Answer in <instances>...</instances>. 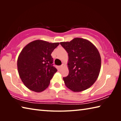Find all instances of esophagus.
Listing matches in <instances>:
<instances>
[{"label":"esophagus","mask_w":121,"mask_h":121,"mask_svg":"<svg viewBox=\"0 0 121 121\" xmlns=\"http://www.w3.org/2000/svg\"><path fill=\"white\" fill-rule=\"evenodd\" d=\"M65 64H62V65H61L59 67H60V69H62V68H63V67H65Z\"/></svg>","instance_id":"34e87169"}]
</instances>
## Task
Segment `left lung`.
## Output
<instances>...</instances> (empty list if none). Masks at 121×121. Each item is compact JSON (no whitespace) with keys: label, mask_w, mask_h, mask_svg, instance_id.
<instances>
[{"label":"left lung","mask_w":121,"mask_h":121,"mask_svg":"<svg viewBox=\"0 0 121 121\" xmlns=\"http://www.w3.org/2000/svg\"><path fill=\"white\" fill-rule=\"evenodd\" d=\"M60 44L68 53L69 74L63 78L65 86L73 92L89 89L97 79L101 69L98 49L89 40L81 38Z\"/></svg>","instance_id":"1"}]
</instances>
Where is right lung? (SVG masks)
<instances>
[{
    "mask_svg": "<svg viewBox=\"0 0 121 121\" xmlns=\"http://www.w3.org/2000/svg\"><path fill=\"white\" fill-rule=\"evenodd\" d=\"M59 43L36 40L22 49L17 59V70L24 85L29 89L40 92L48 88L57 71L53 66L51 53Z\"/></svg>",
    "mask_w": 121,
    "mask_h": 121,
    "instance_id": "right-lung-1",
    "label": "right lung"
}]
</instances>
